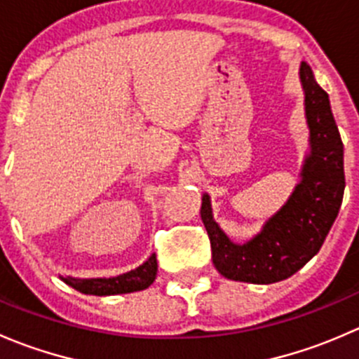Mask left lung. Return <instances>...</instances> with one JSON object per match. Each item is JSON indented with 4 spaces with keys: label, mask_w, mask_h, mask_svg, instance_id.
<instances>
[{
    "label": "left lung",
    "mask_w": 359,
    "mask_h": 359,
    "mask_svg": "<svg viewBox=\"0 0 359 359\" xmlns=\"http://www.w3.org/2000/svg\"><path fill=\"white\" fill-rule=\"evenodd\" d=\"M299 78L309 151L287 203L264 222L255 236L236 243L213 219L208 194L201 196L200 213L212 243L213 266L227 280L255 285L287 280L320 252L339 215L346 187L342 139L328 93L318 85L307 64H300Z\"/></svg>",
    "instance_id": "left-lung-1"
}]
</instances>
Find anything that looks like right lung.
<instances>
[{"label":"right lung","instance_id":"obj_1","mask_svg":"<svg viewBox=\"0 0 359 359\" xmlns=\"http://www.w3.org/2000/svg\"><path fill=\"white\" fill-rule=\"evenodd\" d=\"M158 262L156 255H151L144 264L135 269L123 273L112 278H72L60 276L64 283L72 287L74 290L86 293V295H119V293H132L146 290L156 280Z\"/></svg>","mask_w":359,"mask_h":359}]
</instances>
